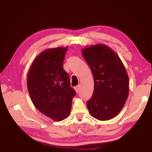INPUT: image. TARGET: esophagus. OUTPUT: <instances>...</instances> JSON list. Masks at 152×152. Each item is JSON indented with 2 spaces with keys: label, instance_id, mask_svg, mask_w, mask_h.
Segmentation results:
<instances>
[{
  "label": "esophagus",
  "instance_id": "34e87169",
  "mask_svg": "<svg viewBox=\"0 0 152 152\" xmlns=\"http://www.w3.org/2000/svg\"><path fill=\"white\" fill-rule=\"evenodd\" d=\"M74 89H75L76 93H78L80 91V86H76V87H74Z\"/></svg>",
  "mask_w": 152,
  "mask_h": 152
}]
</instances>
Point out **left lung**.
I'll use <instances>...</instances> for the list:
<instances>
[{"label":"left lung","mask_w":152,"mask_h":152,"mask_svg":"<svg viewBox=\"0 0 152 152\" xmlns=\"http://www.w3.org/2000/svg\"><path fill=\"white\" fill-rule=\"evenodd\" d=\"M82 56L93 74L94 86L86 105L92 117L107 121L119 114L129 95V77L114 51L104 44L82 49Z\"/></svg>","instance_id":"1"}]
</instances>
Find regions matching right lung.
Masks as SVG:
<instances>
[{
  "mask_svg": "<svg viewBox=\"0 0 152 152\" xmlns=\"http://www.w3.org/2000/svg\"><path fill=\"white\" fill-rule=\"evenodd\" d=\"M66 48H50L33 61L27 75V89L34 106L45 116L60 121L69 116L76 92L64 70Z\"/></svg>",
  "mask_w": 152,
  "mask_h": 152,
  "instance_id": "add662e5",
  "label": "right lung"
}]
</instances>
